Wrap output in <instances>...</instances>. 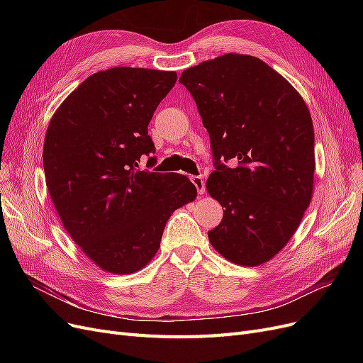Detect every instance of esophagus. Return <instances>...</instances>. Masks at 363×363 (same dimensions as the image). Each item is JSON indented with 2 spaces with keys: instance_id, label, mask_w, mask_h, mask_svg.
Wrapping results in <instances>:
<instances>
[{
  "instance_id": "1",
  "label": "esophagus",
  "mask_w": 363,
  "mask_h": 363,
  "mask_svg": "<svg viewBox=\"0 0 363 363\" xmlns=\"http://www.w3.org/2000/svg\"><path fill=\"white\" fill-rule=\"evenodd\" d=\"M191 182L196 185L197 193H199L200 196H203L204 191H206V185H204L203 177H191Z\"/></svg>"
}]
</instances>
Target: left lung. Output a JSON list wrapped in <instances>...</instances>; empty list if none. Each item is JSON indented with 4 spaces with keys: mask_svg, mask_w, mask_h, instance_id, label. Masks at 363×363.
<instances>
[{
    "mask_svg": "<svg viewBox=\"0 0 363 363\" xmlns=\"http://www.w3.org/2000/svg\"><path fill=\"white\" fill-rule=\"evenodd\" d=\"M211 137L216 170L206 188L223 208L208 231L213 249L235 264L277 256L313 196L315 133L297 89L257 57L228 52L182 72ZM234 158L226 168L220 159Z\"/></svg>",
    "mask_w": 363,
    "mask_h": 363,
    "instance_id": "left-lung-1",
    "label": "left lung"
}]
</instances>
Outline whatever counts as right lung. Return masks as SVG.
<instances>
[{
    "label": "right lung",
    "mask_w": 363,
    "mask_h": 363,
    "mask_svg": "<svg viewBox=\"0 0 363 363\" xmlns=\"http://www.w3.org/2000/svg\"><path fill=\"white\" fill-rule=\"evenodd\" d=\"M177 78L144 67L100 70L48 123L43 164L50 197L67 234L106 272L141 271L170 215L197 197L185 175L138 169L156 151L148 123Z\"/></svg>",
    "instance_id": "1"
}]
</instances>
